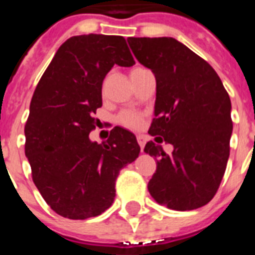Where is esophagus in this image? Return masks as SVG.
Here are the masks:
<instances>
[{
    "label": "esophagus",
    "mask_w": 255,
    "mask_h": 255,
    "mask_svg": "<svg viewBox=\"0 0 255 255\" xmlns=\"http://www.w3.org/2000/svg\"><path fill=\"white\" fill-rule=\"evenodd\" d=\"M137 143H139L140 149H141V152H143L144 151V145H145V137H144L143 135L137 136Z\"/></svg>",
    "instance_id": "34e87169"
}]
</instances>
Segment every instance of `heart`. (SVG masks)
Masks as SVG:
<instances>
[{"mask_svg": "<svg viewBox=\"0 0 255 255\" xmlns=\"http://www.w3.org/2000/svg\"><path fill=\"white\" fill-rule=\"evenodd\" d=\"M135 70H139V69H135ZM133 70V71H135ZM119 122L123 126L126 127H129V128H137L140 127V124H141V118H140L137 114L135 112H131V111H126V112H122L119 115Z\"/></svg>", "mask_w": 255, "mask_h": 255, "instance_id": "1", "label": "heart"}]
</instances>
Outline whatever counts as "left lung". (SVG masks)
<instances>
[{
  "mask_svg": "<svg viewBox=\"0 0 255 255\" xmlns=\"http://www.w3.org/2000/svg\"><path fill=\"white\" fill-rule=\"evenodd\" d=\"M127 41L156 78L155 119L148 132L173 145L169 156L153 141L145 144L144 152L157 160L148 190L169 209L201 208L214 197L229 159V95L213 67L177 39Z\"/></svg>",
  "mask_w": 255,
  "mask_h": 255,
  "instance_id": "obj_1",
  "label": "left lung"
}]
</instances>
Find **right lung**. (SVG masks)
Listing matches in <instances>:
<instances>
[{
    "label": "right lung",
    "instance_id": "obj_1",
    "mask_svg": "<svg viewBox=\"0 0 255 255\" xmlns=\"http://www.w3.org/2000/svg\"><path fill=\"white\" fill-rule=\"evenodd\" d=\"M135 63L120 35L69 38L38 82L25 126V155L35 186L62 217L86 220L107 210L120 169L135 161V135L115 127L107 141L88 135L99 120L102 85L115 65Z\"/></svg>",
    "mask_w": 255,
    "mask_h": 255
}]
</instances>
